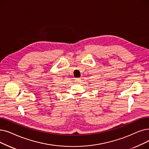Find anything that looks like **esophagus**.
Returning <instances> with one entry per match:
<instances>
[{"label":"esophagus","instance_id":"esophagus-1","mask_svg":"<svg viewBox=\"0 0 149 149\" xmlns=\"http://www.w3.org/2000/svg\"><path fill=\"white\" fill-rule=\"evenodd\" d=\"M81 78H78V79H75V81L77 82V83H80V82H81Z\"/></svg>","mask_w":149,"mask_h":149}]
</instances>
